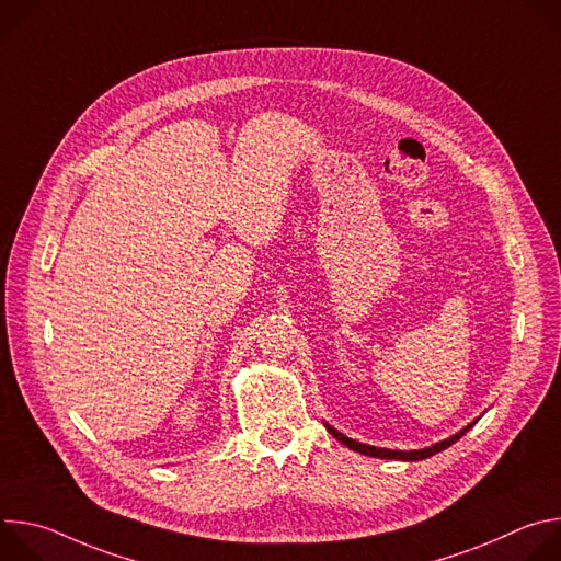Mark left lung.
I'll list each match as a JSON object with an SVG mask.
<instances>
[{
  "label": "left lung",
  "mask_w": 561,
  "mask_h": 561,
  "mask_svg": "<svg viewBox=\"0 0 561 561\" xmlns=\"http://www.w3.org/2000/svg\"><path fill=\"white\" fill-rule=\"evenodd\" d=\"M474 422H477V420H474ZM474 422H472V424H474ZM472 424H468L466 428H461V431H459V433H455L453 437H448V439H444V442H437V444H433V446H428V448H420V450H390V448H377V446H368V444L355 442V439L346 437L344 433L335 431V428H333V426H329V424H327V428H329V433H331L337 442H342L344 446H348V448H351V450H355V453H362V455H368V457H379V459L420 461V459H426V457H431V455H435V453H439V450L448 448L450 444H455L459 437H463V435L472 428Z\"/></svg>",
  "instance_id": "left-lung-1"
}]
</instances>
